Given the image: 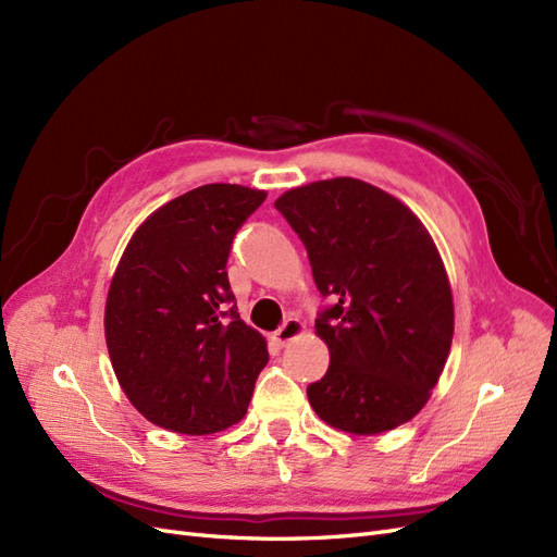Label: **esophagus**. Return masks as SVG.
<instances>
[{
    "label": "esophagus",
    "mask_w": 557,
    "mask_h": 557,
    "mask_svg": "<svg viewBox=\"0 0 557 557\" xmlns=\"http://www.w3.org/2000/svg\"><path fill=\"white\" fill-rule=\"evenodd\" d=\"M301 332H305V325H301L297 318H288V320H285V323L272 334V342H274L276 346H285L288 342H293L295 336H299Z\"/></svg>",
    "instance_id": "obj_1"
}]
</instances>
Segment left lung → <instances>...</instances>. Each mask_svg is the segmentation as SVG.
<instances>
[{
    "label": "left lung",
    "instance_id": "1",
    "mask_svg": "<svg viewBox=\"0 0 557 557\" xmlns=\"http://www.w3.org/2000/svg\"><path fill=\"white\" fill-rule=\"evenodd\" d=\"M274 207L330 299L315 318L330 367L307 387L313 411L350 434L407 423L453 342L450 283L428 230L393 195L346 176L283 193Z\"/></svg>",
    "mask_w": 557,
    "mask_h": 557
}]
</instances>
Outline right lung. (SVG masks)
<instances>
[{
	"mask_svg": "<svg viewBox=\"0 0 557 557\" xmlns=\"http://www.w3.org/2000/svg\"><path fill=\"white\" fill-rule=\"evenodd\" d=\"M264 190L209 183L134 232L111 281L104 332L113 372L146 420L213 434L244 418L269 352L237 313L232 242Z\"/></svg>",
	"mask_w": 557,
	"mask_h": 557,
	"instance_id": "1",
	"label": "right lung"
}]
</instances>
